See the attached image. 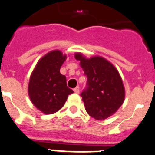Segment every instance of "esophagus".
<instances>
[{
	"mask_svg": "<svg viewBox=\"0 0 155 155\" xmlns=\"http://www.w3.org/2000/svg\"><path fill=\"white\" fill-rule=\"evenodd\" d=\"M73 91H74V92H76V93H79V86H77V87L75 88V89H73Z\"/></svg>",
	"mask_w": 155,
	"mask_h": 155,
	"instance_id": "1",
	"label": "esophagus"
}]
</instances>
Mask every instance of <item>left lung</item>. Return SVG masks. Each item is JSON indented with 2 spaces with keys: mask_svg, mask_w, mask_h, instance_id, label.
<instances>
[{
  "mask_svg": "<svg viewBox=\"0 0 155 155\" xmlns=\"http://www.w3.org/2000/svg\"><path fill=\"white\" fill-rule=\"evenodd\" d=\"M75 57L87 77L86 86L80 95L91 117L104 120L113 115L125 99L123 82L115 66L104 58L86 59L80 53Z\"/></svg>",
  "mask_w": 155,
  "mask_h": 155,
  "instance_id": "left-lung-1",
  "label": "left lung"
}]
</instances>
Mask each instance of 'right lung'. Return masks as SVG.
<instances>
[{
    "label": "right lung",
    "mask_w": 155,
    "mask_h": 155,
    "mask_svg": "<svg viewBox=\"0 0 155 155\" xmlns=\"http://www.w3.org/2000/svg\"><path fill=\"white\" fill-rule=\"evenodd\" d=\"M66 55L55 50L42 57L30 76L28 92L30 100L39 110L53 114L64 105L73 91L67 87L66 76L60 69Z\"/></svg>",
    "instance_id": "right-lung-1"
}]
</instances>
